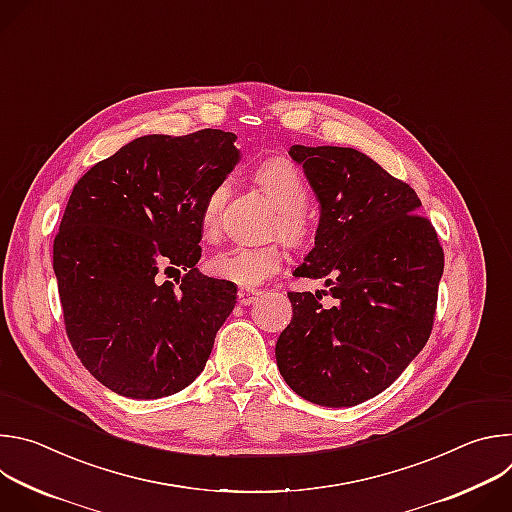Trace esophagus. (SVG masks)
Wrapping results in <instances>:
<instances>
[{
    "instance_id": "1",
    "label": "esophagus",
    "mask_w": 512,
    "mask_h": 512,
    "mask_svg": "<svg viewBox=\"0 0 512 512\" xmlns=\"http://www.w3.org/2000/svg\"><path fill=\"white\" fill-rule=\"evenodd\" d=\"M259 296H261V291H257V289H239L237 300H239V304L249 306V304H253Z\"/></svg>"
}]
</instances>
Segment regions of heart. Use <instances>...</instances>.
<instances>
[{"label": "heart", "mask_w": 512, "mask_h": 512, "mask_svg": "<svg viewBox=\"0 0 512 512\" xmlns=\"http://www.w3.org/2000/svg\"><path fill=\"white\" fill-rule=\"evenodd\" d=\"M255 182L271 198L277 208V218L273 221V233L285 239L289 245L304 243L308 235L306 208L310 202L308 186L298 172V168L283 160L269 158L263 160L255 172ZM229 194V182H216L200 210V229L204 239L212 241L221 233V210ZM283 265V251L277 243L263 247H231L227 251L216 253L208 261V271L223 281H231L239 287L251 289L261 285L265 279L275 275Z\"/></svg>", "instance_id": "heart-1"}]
</instances>
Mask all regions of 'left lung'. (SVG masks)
Here are the masks:
<instances>
[{
	"label": "left lung",
	"mask_w": 512,
	"mask_h": 512,
	"mask_svg": "<svg viewBox=\"0 0 512 512\" xmlns=\"http://www.w3.org/2000/svg\"><path fill=\"white\" fill-rule=\"evenodd\" d=\"M320 200L316 247L294 271L320 291H287L294 318L275 344L277 369L300 397L352 407L385 391L425 346L444 249L421 200L352 148L291 145Z\"/></svg>",
	"instance_id": "obj_1"
}]
</instances>
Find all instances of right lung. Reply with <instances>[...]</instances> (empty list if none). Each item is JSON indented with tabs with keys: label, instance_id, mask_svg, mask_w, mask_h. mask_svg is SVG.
I'll return each instance as SVG.
<instances>
[{
	"label": "right lung",
	"instance_id": "1",
	"mask_svg": "<svg viewBox=\"0 0 512 512\" xmlns=\"http://www.w3.org/2000/svg\"><path fill=\"white\" fill-rule=\"evenodd\" d=\"M235 133L143 135L72 188L52 265L83 367L131 399H160L204 369L237 285L196 269L208 190L239 162ZM183 271L162 282L159 271Z\"/></svg>",
	"mask_w": 512,
	"mask_h": 512
}]
</instances>
